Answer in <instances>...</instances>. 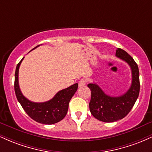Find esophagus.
Wrapping results in <instances>:
<instances>
[{
  "label": "esophagus",
  "mask_w": 152,
  "mask_h": 152,
  "mask_svg": "<svg viewBox=\"0 0 152 152\" xmlns=\"http://www.w3.org/2000/svg\"><path fill=\"white\" fill-rule=\"evenodd\" d=\"M86 83V80L85 78H82L78 82V86H84Z\"/></svg>",
  "instance_id": "1"
}]
</instances>
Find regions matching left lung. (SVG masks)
I'll list each match as a JSON object with an SVG mask.
<instances>
[{"label": "left lung", "instance_id": "1", "mask_svg": "<svg viewBox=\"0 0 152 152\" xmlns=\"http://www.w3.org/2000/svg\"><path fill=\"white\" fill-rule=\"evenodd\" d=\"M116 56L129 64L132 69V83L126 94L118 97L106 95L95 83H88L91 89L89 109L96 118L104 122H114L124 118L132 110L140 91L139 71L133 58L121 48L116 50Z\"/></svg>", "mask_w": 152, "mask_h": 152}]
</instances>
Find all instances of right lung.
<instances>
[{
	"label": "right lung",
	"mask_w": 152,
	"mask_h": 152,
	"mask_svg": "<svg viewBox=\"0 0 152 152\" xmlns=\"http://www.w3.org/2000/svg\"><path fill=\"white\" fill-rule=\"evenodd\" d=\"M23 59V58L17 64L14 81L15 96L23 109L32 119L38 123L53 124L61 121L67 114L69 102L77 91L78 83H75L69 88L58 91L55 96L48 102L43 103L31 102L23 95L19 88L18 69Z\"/></svg>",
	"instance_id": "right-lung-1"
}]
</instances>
